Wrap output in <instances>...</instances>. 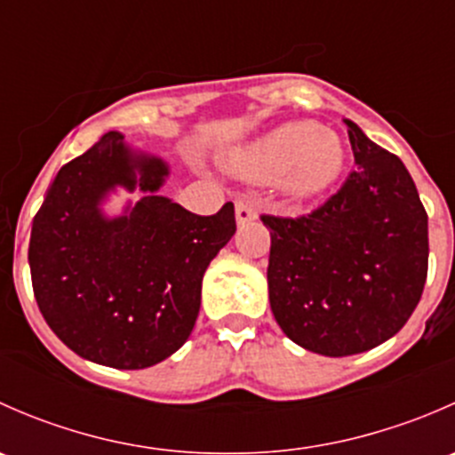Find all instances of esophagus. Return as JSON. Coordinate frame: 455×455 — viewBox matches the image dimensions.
<instances>
[{"instance_id":"34e87169","label":"esophagus","mask_w":455,"mask_h":455,"mask_svg":"<svg viewBox=\"0 0 455 455\" xmlns=\"http://www.w3.org/2000/svg\"><path fill=\"white\" fill-rule=\"evenodd\" d=\"M257 218V213H255V209L253 206L249 204V202H235V220H237V224H249V222H253V220Z\"/></svg>"}]
</instances>
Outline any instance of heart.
Here are the masks:
<instances>
[{
  "mask_svg": "<svg viewBox=\"0 0 455 455\" xmlns=\"http://www.w3.org/2000/svg\"><path fill=\"white\" fill-rule=\"evenodd\" d=\"M228 172L257 182L277 180L292 200L328 191L346 169V147L334 132L315 123H283L227 156Z\"/></svg>",
  "mask_w": 455,
  "mask_h": 455,
  "instance_id": "obj_1",
  "label": "heart"
}]
</instances>
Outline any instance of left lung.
<instances>
[{"label":"left lung","mask_w":455,"mask_h":455,"mask_svg":"<svg viewBox=\"0 0 455 455\" xmlns=\"http://www.w3.org/2000/svg\"><path fill=\"white\" fill-rule=\"evenodd\" d=\"M356 169L299 218L261 215L270 228V310L291 341L350 356L392 339L427 279V213L398 156L347 121Z\"/></svg>","instance_id":"1"}]
</instances>
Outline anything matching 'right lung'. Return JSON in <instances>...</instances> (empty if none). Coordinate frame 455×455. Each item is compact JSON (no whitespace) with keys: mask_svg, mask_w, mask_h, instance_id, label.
Here are the masks:
<instances>
[{"mask_svg":"<svg viewBox=\"0 0 455 455\" xmlns=\"http://www.w3.org/2000/svg\"><path fill=\"white\" fill-rule=\"evenodd\" d=\"M167 178L163 158L108 132L59 169L32 220L36 304L92 363L142 370L180 350L198 319L206 266L235 233L231 202L196 215L158 194ZM116 188L141 200L109 219L102 204Z\"/></svg>","mask_w":455,"mask_h":455,"instance_id":"right-lung-1","label":"right lung"}]
</instances>
